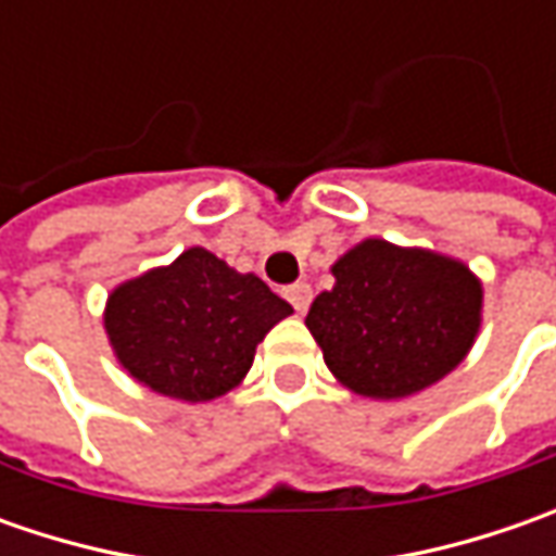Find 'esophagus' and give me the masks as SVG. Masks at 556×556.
<instances>
[{
    "mask_svg": "<svg viewBox=\"0 0 556 556\" xmlns=\"http://www.w3.org/2000/svg\"><path fill=\"white\" fill-rule=\"evenodd\" d=\"M285 296L290 300V306H293V309L303 315V312L309 309V303H312V288L306 285V281H296V285L285 288Z\"/></svg>",
    "mask_w": 556,
    "mask_h": 556,
    "instance_id": "esophagus-1",
    "label": "esophagus"
}]
</instances>
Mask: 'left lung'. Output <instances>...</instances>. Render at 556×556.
I'll return each instance as SVG.
<instances>
[{
    "mask_svg": "<svg viewBox=\"0 0 556 556\" xmlns=\"http://www.w3.org/2000/svg\"><path fill=\"white\" fill-rule=\"evenodd\" d=\"M306 328L331 374L358 395L405 399L467 358L482 325V281L455 256L365 238L331 266Z\"/></svg>",
    "mask_w": 556,
    "mask_h": 556,
    "instance_id": "1",
    "label": "left lung"
}]
</instances>
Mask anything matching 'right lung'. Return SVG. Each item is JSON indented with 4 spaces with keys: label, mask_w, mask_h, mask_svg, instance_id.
Returning a JSON list of instances; mask_svg holds the SVG:
<instances>
[{
    "label": "right lung",
    "mask_w": 556,
    "mask_h": 556,
    "mask_svg": "<svg viewBox=\"0 0 556 556\" xmlns=\"http://www.w3.org/2000/svg\"><path fill=\"white\" fill-rule=\"evenodd\" d=\"M290 312L253 271L188 247L169 266L108 293L104 333L132 380L194 405L235 390L263 337Z\"/></svg>",
    "instance_id": "add662e5"
}]
</instances>
